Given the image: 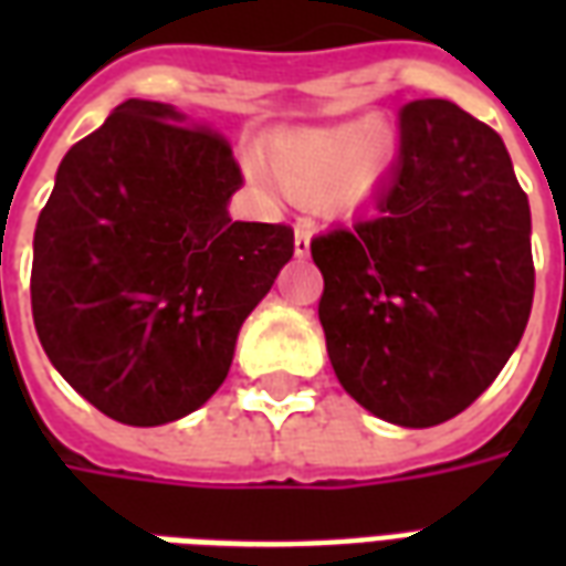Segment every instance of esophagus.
<instances>
[{
	"label": "esophagus",
	"instance_id": "esophagus-1",
	"mask_svg": "<svg viewBox=\"0 0 566 566\" xmlns=\"http://www.w3.org/2000/svg\"><path fill=\"white\" fill-rule=\"evenodd\" d=\"M312 235H315V227L308 221H300L294 230V251L296 258H306L308 245H312Z\"/></svg>",
	"mask_w": 566,
	"mask_h": 566
}]
</instances>
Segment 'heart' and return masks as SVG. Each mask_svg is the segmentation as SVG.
<instances>
[{
	"label": "heart",
	"mask_w": 566,
	"mask_h": 566,
	"mask_svg": "<svg viewBox=\"0 0 566 566\" xmlns=\"http://www.w3.org/2000/svg\"><path fill=\"white\" fill-rule=\"evenodd\" d=\"M266 169H254L266 193L315 202L331 218H348L373 199L397 169L400 136L385 117L291 129L266 145Z\"/></svg>",
	"instance_id": "1"
}]
</instances>
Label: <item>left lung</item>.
<instances>
[{
    "label": "left lung",
    "instance_id": "1",
    "mask_svg": "<svg viewBox=\"0 0 566 566\" xmlns=\"http://www.w3.org/2000/svg\"><path fill=\"white\" fill-rule=\"evenodd\" d=\"M312 260L333 373L391 424L463 412L531 318V206L503 139L449 99L400 108V160L376 211L315 235Z\"/></svg>",
    "mask_w": 566,
    "mask_h": 566
}]
</instances>
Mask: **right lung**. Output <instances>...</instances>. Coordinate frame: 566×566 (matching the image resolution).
<instances>
[{
    "label": "right lung",
    "mask_w": 566,
    "mask_h": 566,
    "mask_svg": "<svg viewBox=\"0 0 566 566\" xmlns=\"http://www.w3.org/2000/svg\"><path fill=\"white\" fill-rule=\"evenodd\" d=\"M230 142L127 99L72 145L32 239V321L56 373L120 424L190 416L230 373L242 321L294 258L284 223L233 221Z\"/></svg>",
    "instance_id": "1"
}]
</instances>
